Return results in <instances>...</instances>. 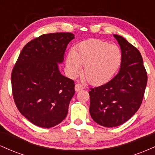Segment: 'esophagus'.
<instances>
[{
	"mask_svg": "<svg viewBox=\"0 0 155 155\" xmlns=\"http://www.w3.org/2000/svg\"><path fill=\"white\" fill-rule=\"evenodd\" d=\"M84 87L81 84H76L75 85V91L76 92H79L80 90H83Z\"/></svg>",
	"mask_w": 155,
	"mask_h": 155,
	"instance_id": "obj_1",
	"label": "esophagus"
}]
</instances>
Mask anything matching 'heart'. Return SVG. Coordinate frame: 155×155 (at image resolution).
<instances>
[{
    "instance_id": "b5f03b06",
    "label": "heart",
    "mask_w": 155,
    "mask_h": 155,
    "mask_svg": "<svg viewBox=\"0 0 155 155\" xmlns=\"http://www.w3.org/2000/svg\"><path fill=\"white\" fill-rule=\"evenodd\" d=\"M122 50L116 44L95 39L79 44L68 54L66 68L70 76L81 72L92 85H101L113 77L122 63Z\"/></svg>"
}]
</instances>
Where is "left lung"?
I'll use <instances>...</instances> for the list:
<instances>
[{
    "label": "left lung",
    "mask_w": 155,
    "mask_h": 155,
    "mask_svg": "<svg viewBox=\"0 0 155 155\" xmlns=\"http://www.w3.org/2000/svg\"><path fill=\"white\" fill-rule=\"evenodd\" d=\"M114 37L122 50L120 71L108 82L89 92L91 117L96 123L106 127L121 125L136 113L147 84L140 51L121 35L114 34Z\"/></svg>",
    "instance_id": "obj_1"
}]
</instances>
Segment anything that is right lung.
Listing matches in <instances>:
<instances>
[{
	"mask_svg": "<svg viewBox=\"0 0 155 155\" xmlns=\"http://www.w3.org/2000/svg\"><path fill=\"white\" fill-rule=\"evenodd\" d=\"M71 33L44 34L22 49L12 73L14 100L21 114L38 127L50 128L65 118L75 93L74 81L60 72Z\"/></svg>",
	"mask_w": 155,
	"mask_h": 155,
	"instance_id": "right-lung-1",
	"label": "right lung"
}]
</instances>
